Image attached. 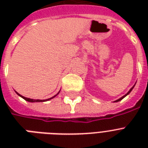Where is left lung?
<instances>
[{
	"label": "left lung",
	"instance_id": "left-lung-1",
	"mask_svg": "<svg viewBox=\"0 0 148 148\" xmlns=\"http://www.w3.org/2000/svg\"><path fill=\"white\" fill-rule=\"evenodd\" d=\"M135 84H136V83H135V84H134V86H133V87H132V88H131V89H130V90H129V91H128V92H127V93L126 95H124V96H123V97H121V98H119V99H117V100H116V101H114V102H118V101H121L122 99H123V98H124V97H126L127 95H129V94H130V93H131V90H133V88H134V86H135Z\"/></svg>",
	"mask_w": 148,
	"mask_h": 148
}]
</instances>
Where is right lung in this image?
<instances>
[{
  "label": "right lung",
  "mask_w": 148,
  "mask_h": 148,
  "mask_svg": "<svg viewBox=\"0 0 148 148\" xmlns=\"http://www.w3.org/2000/svg\"><path fill=\"white\" fill-rule=\"evenodd\" d=\"M15 92H16V91H15ZM16 93H17V95H19L20 97H21L22 98H23V99H24V100H25V101H28V102H44V101H49V100H51V99H52V98H53V97H55L56 96H57V95H58V94H59V93H60V91H59V92H58V94H57V95H54V96H53V97H51V98L46 99V100H39V99H37V100H34V99L27 98V97H24V96H22V95H20V94H18V93H17V92H16Z\"/></svg>",
  "instance_id": "right-lung-1"
}]
</instances>
